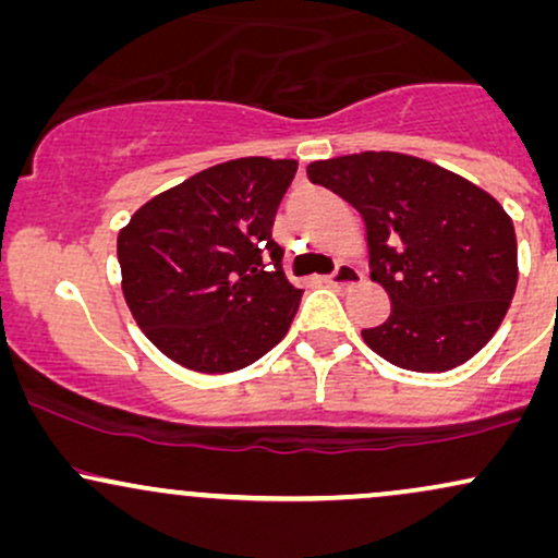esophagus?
<instances>
[{"label":"esophagus","mask_w":558,"mask_h":558,"mask_svg":"<svg viewBox=\"0 0 558 558\" xmlns=\"http://www.w3.org/2000/svg\"><path fill=\"white\" fill-rule=\"evenodd\" d=\"M325 283L330 288H354L362 283V272L351 265H341L336 272L325 278Z\"/></svg>","instance_id":"esophagus-1"}]
</instances>
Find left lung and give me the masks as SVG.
Returning <instances> with one entry per match:
<instances>
[{
  "label": "left lung",
  "mask_w": 558,
  "mask_h": 558,
  "mask_svg": "<svg viewBox=\"0 0 558 558\" xmlns=\"http://www.w3.org/2000/svg\"><path fill=\"white\" fill-rule=\"evenodd\" d=\"M362 215L369 278L390 315L362 330L383 360L412 373H448L490 341L517 291V233L488 191L457 172L399 155L362 151L306 168Z\"/></svg>",
  "instance_id": "1"
}]
</instances>
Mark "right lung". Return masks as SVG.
<instances>
[{"label":"right lung","instance_id":"right-lung-1","mask_svg":"<svg viewBox=\"0 0 558 558\" xmlns=\"http://www.w3.org/2000/svg\"><path fill=\"white\" fill-rule=\"evenodd\" d=\"M296 159L241 157L172 185L118 233L123 296L172 362L235 373L286 338L301 291L272 241Z\"/></svg>","mask_w":558,"mask_h":558}]
</instances>
